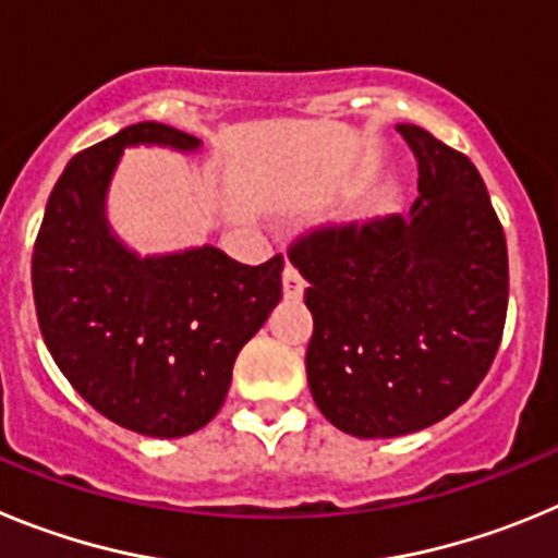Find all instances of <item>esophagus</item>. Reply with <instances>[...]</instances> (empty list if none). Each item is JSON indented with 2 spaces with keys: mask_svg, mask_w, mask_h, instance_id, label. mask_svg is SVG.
Wrapping results in <instances>:
<instances>
[{
  "mask_svg": "<svg viewBox=\"0 0 558 558\" xmlns=\"http://www.w3.org/2000/svg\"><path fill=\"white\" fill-rule=\"evenodd\" d=\"M282 290H284V299H290V302H299L304 293V279L302 274L293 268V265H288L282 274Z\"/></svg>",
  "mask_w": 558,
  "mask_h": 558,
  "instance_id": "1",
  "label": "esophagus"
}]
</instances>
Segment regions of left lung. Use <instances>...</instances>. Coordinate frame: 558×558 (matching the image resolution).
I'll return each instance as SVG.
<instances>
[{"label":"left lung","mask_w":558,"mask_h":558,"mask_svg":"<svg viewBox=\"0 0 558 558\" xmlns=\"http://www.w3.org/2000/svg\"><path fill=\"white\" fill-rule=\"evenodd\" d=\"M418 161L408 218L322 229L293 248L313 313L307 383L338 430H425L472 397L500 347L509 254L463 153L397 125Z\"/></svg>","instance_id":"1"}]
</instances>
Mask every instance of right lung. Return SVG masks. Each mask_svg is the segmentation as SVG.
I'll return each instance as SVG.
<instances>
[{
    "label": "right lung",
    "instance_id": "1",
    "mask_svg": "<svg viewBox=\"0 0 558 558\" xmlns=\"http://www.w3.org/2000/svg\"><path fill=\"white\" fill-rule=\"evenodd\" d=\"M201 150L198 136L128 125L77 153L47 201L33 251L38 327L63 377L120 427L181 438L209 425L240 349L282 299V254L240 265L215 245L136 254L108 223L125 147Z\"/></svg>",
    "mask_w": 558,
    "mask_h": 558
}]
</instances>
